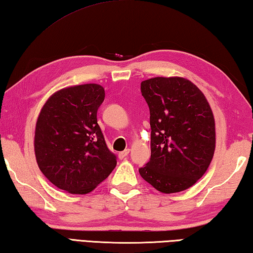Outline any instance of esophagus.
<instances>
[{"instance_id":"obj_1","label":"esophagus","mask_w":253,"mask_h":253,"mask_svg":"<svg viewBox=\"0 0 253 253\" xmlns=\"http://www.w3.org/2000/svg\"><path fill=\"white\" fill-rule=\"evenodd\" d=\"M128 154H129V149H125L124 151H121V153L118 154V158L119 159H125L128 156Z\"/></svg>"}]
</instances>
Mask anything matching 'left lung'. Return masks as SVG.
<instances>
[{"label":"left lung","instance_id":"1","mask_svg":"<svg viewBox=\"0 0 253 253\" xmlns=\"http://www.w3.org/2000/svg\"><path fill=\"white\" fill-rule=\"evenodd\" d=\"M150 112V160L140 176L155 189L172 194L204 176L215 147L214 118L198 87L182 77L141 82Z\"/></svg>","mask_w":253,"mask_h":253}]
</instances>
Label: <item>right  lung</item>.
<instances>
[{"instance_id":"1","label":"right lung","mask_w":253,"mask_h":253,"mask_svg":"<svg viewBox=\"0 0 253 253\" xmlns=\"http://www.w3.org/2000/svg\"><path fill=\"white\" fill-rule=\"evenodd\" d=\"M104 98L98 84L66 87L50 96L39 115L36 162L54 186L70 194H88L116 167L97 123Z\"/></svg>"}]
</instances>
